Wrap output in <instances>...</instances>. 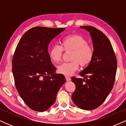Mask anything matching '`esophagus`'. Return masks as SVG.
Segmentation results:
<instances>
[{
    "label": "esophagus",
    "instance_id": "34e87169",
    "mask_svg": "<svg viewBox=\"0 0 126 126\" xmlns=\"http://www.w3.org/2000/svg\"><path fill=\"white\" fill-rule=\"evenodd\" d=\"M65 78H66V80H67V81H70V80H71V78H70V77H69V76H65Z\"/></svg>",
    "mask_w": 126,
    "mask_h": 126
}]
</instances>
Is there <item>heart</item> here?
Segmentation results:
<instances>
[{
  "mask_svg": "<svg viewBox=\"0 0 126 126\" xmlns=\"http://www.w3.org/2000/svg\"><path fill=\"white\" fill-rule=\"evenodd\" d=\"M62 47L58 44L54 45L49 51L50 59L56 64L62 61L63 51H72L70 56L71 62L63 63L57 68L60 74L70 76L79 69V64L84 67L92 60L94 49L82 35L71 34L66 36L62 40Z\"/></svg>",
  "mask_w": 126,
  "mask_h": 126,
  "instance_id": "b5f03b06",
  "label": "heart"
}]
</instances>
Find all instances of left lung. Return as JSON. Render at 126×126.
<instances>
[{
	"label": "left lung",
	"mask_w": 126,
	"mask_h": 126,
	"mask_svg": "<svg viewBox=\"0 0 126 126\" xmlns=\"http://www.w3.org/2000/svg\"><path fill=\"white\" fill-rule=\"evenodd\" d=\"M89 32L94 47L92 60L79 75L72 78L76 89L72 96L75 104L85 110L100 106L112 90L117 71L116 57L110 41L104 33L91 26L80 27Z\"/></svg>",
	"instance_id": "1"
}]
</instances>
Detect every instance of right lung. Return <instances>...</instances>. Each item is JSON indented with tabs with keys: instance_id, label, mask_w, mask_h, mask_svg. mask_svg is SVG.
<instances>
[{
	"instance_id": "1",
	"label": "right lung",
	"mask_w": 126,
	"mask_h": 126,
	"mask_svg": "<svg viewBox=\"0 0 126 126\" xmlns=\"http://www.w3.org/2000/svg\"><path fill=\"white\" fill-rule=\"evenodd\" d=\"M65 28L36 27L22 37L12 59L16 88L22 99L32 110L43 112L56 101L57 94L66 82L63 74L56 73L48 47Z\"/></svg>"
}]
</instances>
